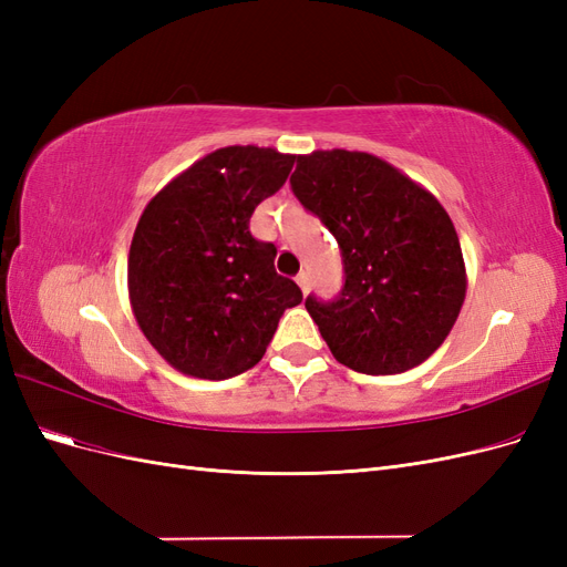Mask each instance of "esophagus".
<instances>
[{
    "instance_id": "34e87169",
    "label": "esophagus",
    "mask_w": 567,
    "mask_h": 567,
    "mask_svg": "<svg viewBox=\"0 0 567 567\" xmlns=\"http://www.w3.org/2000/svg\"><path fill=\"white\" fill-rule=\"evenodd\" d=\"M296 281H298V286L302 290V296H307V290H310V277H307V271H300L298 277H296Z\"/></svg>"
}]
</instances>
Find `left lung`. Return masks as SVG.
<instances>
[{"mask_svg":"<svg viewBox=\"0 0 567 567\" xmlns=\"http://www.w3.org/2000/svg\"><path fill=\"white\" fill-rule=\"evenodd\" d=\"M290 186L342 250L346 286L338 300H305L333 357L369 375L423 364L466 300V265L447 210L364 151L298 156Z\"/></svg>","mask_w":567,"mask_h":567,"instance_id":"1","label":"left lung"}]
</instances>
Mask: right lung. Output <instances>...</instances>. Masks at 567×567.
Listing matches in <instances>:
<instances>
[{
  "mask_svg": "<svg viewBox=\"0 0 567 567\" xmlns=\"http://www.w3.org/2000/svg\"><path fill=\"white\" fill-rule=\"evenodd\" d=\"M296 156L225 146L148 200L127 257L130 305L165 362L225 381L260 362L300 288L274 269L277 248L250 234L257 205L284 186Z\"/></svg>",
  "mask_w": 567,
  "mask_h": 567,
  "instance_id": "obj_1",
  "label": "right lung"
}]
</instances>
